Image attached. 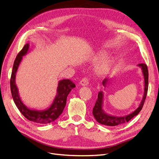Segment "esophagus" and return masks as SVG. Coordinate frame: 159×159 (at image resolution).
<instances>
[{
    "mask_svg": "<svg viewBox=\"0 0 159 159\" xmlns=\"http://www.w3.org/2000/svg\"><path fill=\"white\" fill-rule=\"evenodd\" d=\"M88 84H89V80L87 78H83L80 82V84L82 86H86L88 85Z\"/></svg>",
    "mask_w": 159,
    "mask_h": 159,
    "instance_id": "34e87169",
    "label": "esophagus"
}]
</instances>
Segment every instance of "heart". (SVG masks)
Masks as SVG:
<instances>
[{
  "mask_svg": "<svg viewBox=\"0 0 159 159\" xmlns=\"http://www.w3.org/2000/svg\"><path fill=\"white\" fill-rule=\"evenodd\" d=\"M107 57V53L104 51H99L96 52L93 56L91 58V60L93 62H98V61L104 59ZM114 66V61L110 58H107L105 60L102 61L101 63L98 64L95 67V71L97 75L99 77H105L108 75L113 70Z\"/></svg>",
  "mask_w": 159,
  "mask_h": 159,
  "instance_id": "b5f03b06",
  "label": "heart"
}]
</instances>
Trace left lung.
<instances>
[{"label":"left lung","instance_id":"obj_1","mask_svg":"<svg viewBox=\"0 0 159 159\" xmlns=\"http://www.w3.org/2000/svg\"><path fill=\"white\" fill-rule=\"evenodd\" d=\"M142 70V72L143 77V82H144V91L142 99L140 102L139 107H138L133 112H131L127 115L123 116H117L109 114L107 113L104 109H103V101H104V92H100L98 93V98L97 99L95 106L93 108V115L96 121L98 123L107 126H117L121 125L122 124L126 123L129 121L134 116H137L141 111V110L143 106L145 100H146L148 89V70L146 64H140L138 65ZM111 79H105L102 81V85L105 88L108 84L110 83Z\"/></svg>","mask_w":159,"mask_h":159}]
</instances>
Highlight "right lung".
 <instances>
[{
	"mask_svg": "<svg viewBox=\"0 0 159 159\" xmlns=\"http://www.w3.org/2000/svg\"><path fill=\"white\" fill-rule=\"evenodd\" d=\"M30 46L26 43L19 52L14 61L10 79L11 93L15 104L19 111L26 119L40 124L49 123L56 120L62 113L66 105L68 94L75 87V84L69 79H62L58 81L57 93L52 102L48 108L44 110L32 109L26 106L20 98L16 78L19 66L21 62L23 57L29 52Z\"/></svg>",
	"mask_w": 159,
	"mask_h": 159,
	"instance_id": "right-lung-1",
	"label": "right lung"
}]
</instances>
